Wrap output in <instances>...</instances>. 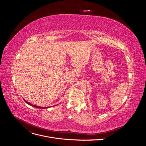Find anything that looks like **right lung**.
Segmentation results:
<instances>
[{"label": "right lung", "mask_w": 146, "mask_h": 146, "mask_svg": "<svg viewBox=\"0 0 146 146\" xmlns=\"http://www.w3.org/2000/svg\"><path fill=\"white\" fill-rule=\"evenodd\" d=\"M24 101L27 104H28L29 105H31V106H32V107H35V108H48V107H39V106H36V105H32L30 103H29V102H27L26 101L25 99H24Z\"/></svg>", "instance_id": "add662e5"}]
</instances>
